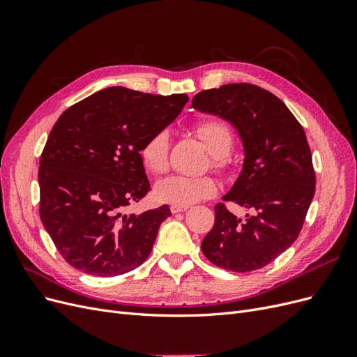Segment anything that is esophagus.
Masks as SVG:
<instances>
[{
    "instance_id": "1",
    "label": "esophagus",
    "mask_w": 357,
    "mask_h": 357,
    "mask_svg": "<svg viewBox=\"0 0 357 357\" xmlns=\"http://www.w3.org/2000/svg\"><path fill=\"white\" fill-rule=\"evenodd\" d=\"M189 207L188 205H176V204H172L171 207H169V210H171V213L172 214H176V213H181V211H186Z\"/></svg>"
}]
</instances>
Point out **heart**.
Instances as JSON below:
<instances>
[{"instance_id": "obj_1", "label": "heart", "mask_w": 357, "mask_h": 357, "mask_svg": "<svg viewBox=\"0 0 357 357\" xmlns=\"http://www.w3.org/2000/svg\"><path fill=\"white\" fill-rule=\"evenodd\" d=\"M195 134L211 153V165L215 169H226L229 165V152L234 146V134L229 125L220 119H204L195 125ZM169 135L167 131H158L147 137L138 149L139 160L150 174L159 176L168 168ZM219 186L213 177L171 176L160 180L155 188L159 201L190 205L215 195Z\"/></svg>"}]
</instances>
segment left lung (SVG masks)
<instances>
[{
  "label": "left lung",
  "mask_w": 357,
  "mask_h": 357,
  "mask_svg": "<svg viewBox=\"0 0 357 357\" xmlns=\"http://www.w3.org/2000/svg\"><path fill=\"white\" fill-rule=\"evenodd\" d=\"M192 107L223 117L238 131L243 171L223 201L252 211L240 219L225 204H215L202 253L234 273L264 268L295 243L314 197L316 174L304 128L282 100L250 83L202 91Z\"/></svg>",
  "instance_id": "obj_1"
}]
</instances>
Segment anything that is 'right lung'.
<instances>
[{
	"instance_id": "obj_1",
	"label": "right lung",
	"mask_w": 357,
	"mask_h": 357,
	"mask_svg": "<svg viewBox=\"0 0 357 357\" xmlns=\"http://www.w3.org/2000/svg\"><path fill=\"white\" fill-rule=\"evenodd\" d=\"M186 93L152 95L113 86L63 112L40 158V219L75 269L95 277L132 271L152 252L168 205L126 214L150 183L138 149L165 129Z\"/></svg>"
}]
</instances>
